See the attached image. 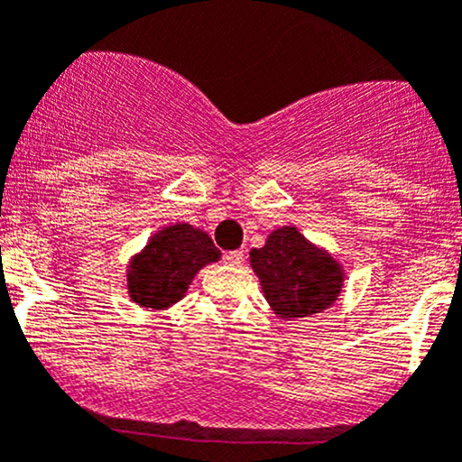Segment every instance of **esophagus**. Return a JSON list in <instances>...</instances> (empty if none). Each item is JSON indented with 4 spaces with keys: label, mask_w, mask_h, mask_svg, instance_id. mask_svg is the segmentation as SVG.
<instances>
[{
    "label": "esophagus",
    "mask_w": 462,
    "mask_h": 462,
    "mask_svg": "<svg viewBox=\"0 0 462 462\" xmlns=\"http://www.w3.org/2000/svg\"><path fill=\"white\" fill-rule=\"evenodd\" d=\"M243 258H245V252L232 250V252H226V254H223V263H226V265H241Z\"/></svg>",
    "instance_id": "obj_1"
}]
</instances>
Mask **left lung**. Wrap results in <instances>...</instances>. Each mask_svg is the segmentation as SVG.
<instances>
[{
    "label": "left lung",
    "instance_id": "1",
    "mask_svg": "<svg viewBox=\"0 0 462 462\" xmlns=\"http://www.w3.org/2000/svg\"><path fill=\"white\" fill-rule=\"evenodd\" d=\"M267 302L281 318H307L331 307L342 291V270L296 227H281L261 250L250 252Z\"/></svg>",
    "mask_w": 462,
    "mask_h": 462
}]
</instances>
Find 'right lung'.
<instances>
[{"label":"right lung","mask_w":462,"mask_h":462,"mask_svg":"<svg viewBox=\"0 0 462 462\" xmlns=\"http://www.w3.org/2000/svg\"><path fill=\"white\" fill-rule=\"evenodd\" d=\"M219 256L210 236L189 223L164 227L131 263L129 296L142 307L173 305L181 300L195 273Z\"/></svg>","instance_id":"add662e5"}]
</instances>
